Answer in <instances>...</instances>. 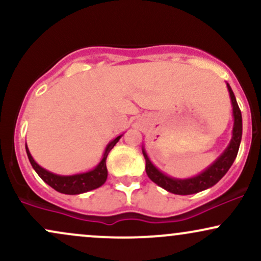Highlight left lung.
<instances>
[{"instance_id": "8db88e82", "label": "left lung", "mask_w": 261, "mask_h": 261, "mask_svg": "<svg viewBox=\"0 0 261 261\" xmlns=\"http://www.w3.org/2000/svg\"><path fill=\"white\" fill-rule=\"evenodd\" d=\"M227 89H228L230 103H232V116H233V128L232 137L227 146L226 149L212 162L206 169H203L199 174L190 176V178H174L162 172L152 163L149 160L147 152H146L145 146L142 147V153L146 161V173L152 181L155 182L158 187L163 188L164 190L169 191L176 195H191V194L200 193V191L206 190V189L214 187L217 184L224 174L228 172L230 166L234 162L237 153H238L239 145L242 141V131H243V124H242V113L239 109L238 103L234 97L230 86L227 83Z\"/></svg>"}]
</instances>
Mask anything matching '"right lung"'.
<instances>
[{"label": "right lung", "instance_id": "1", "mask_svg": "<svg viewBox=\"0 0 261 261\" xmlns=\"http://www.w3.org/2000/svg\"><path fill=\"white\" fill-rule=\"evenodd\" d=\"M122 135L115 137V139L110 141L107 145L106 149H104V153L101 155V160L99 163L94 167L93 169L87 170L83 173H77V174H71V175H61V174H55V173L49 172L41 166H39L37 162L34 161V158L32 157L31 152H29L28 146L25 143V151L28 154L29 162H31L33 169L37 172V174L40 176L43 180L46 182L47 185H50L53 189H55L56 191L61 194H67V195H79V194L87 193V191L94 190V189L101 187L104 184L108 178V169H107V157L108 153L110 152L114 146L116 145V142H119V140L121 139Z\"/></svg>", "mask_w": 261, "mask_h": 261}]
</instances>
